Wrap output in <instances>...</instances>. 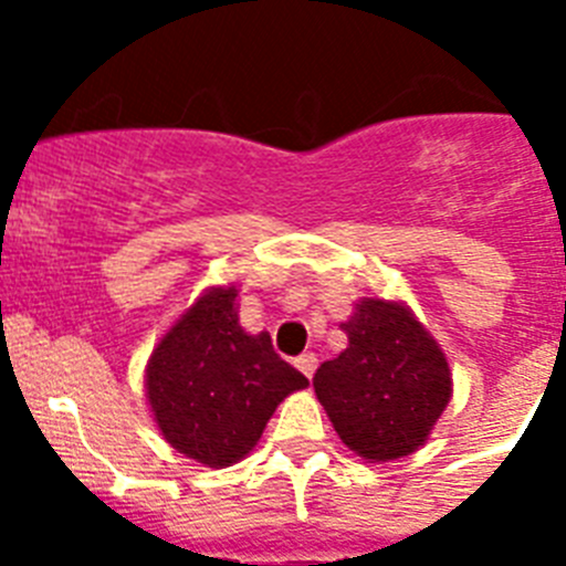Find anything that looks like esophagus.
<instances>
[{"label":"esophagus","instance_id":"esophagus-1","mask_svg":"<svg viewBox=\"0 0 566 566\" xmlns=\"http://www.w3.org/2000/svg\"><path fill=\"white\" fill-rule=\"evenodd\" d=\"M294 365H297L300 371L306 374L308 379L314 377V368H317V357H314V354H300L297 359H294Z\"/></svg>","mask_w":566,"mask_h":566}]
</instances>
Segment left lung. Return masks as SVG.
Instances as JSON below:
<instances>
[{
	"instance_id": "left-lung-1",
	"label": "left lung",
	"mask_w": 566,
	"mask_h": 566,
	"mask_svg": "<svg viewBox=\"0 0 566 566\" xmlns=\"http://www.w3.org/2000/svg\"><path fill=\"white\" fill-rule=\"evenodd\" d=\"M348 348L314 374V391L354 453L374 462L408 457L451 399V368L437 339L399 303L363 300Z\"/></svg>"
}]
</instances>
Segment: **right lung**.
<instances>
[{
  "instance_id": "obj_1",
  "label": "right lung",
  "mask_w": 566,
  "mask_h": 566,
  "mask_svg": "<svg viewBox=\"0 0 566 566\" xmlns=\"http://www.w3.org/2000/svg\"><path fill=\"white\" fill-rule=\"evenodd\" d=\"M238 289H212L158 343L147 397L164 439L209 468H229L258 444L274 408L308 379L274 354L266 332L247 334Z\"/></svg>"
}]
</instances>
